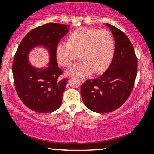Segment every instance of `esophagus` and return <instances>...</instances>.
Returning <instances> with one entry per match:
<instances>
[{"mask_svg":"<svg viewBox=\"0 0 154 154\" xmlns=\"http://www.w3.org/2000/svg\"><path fill=\"white\" fill-rule=\"evenodd\" d=\"M81 82H85V79L81 78Z\"/></svg>","mask_w":154,"mask_h":154,"instance_id":"1","label":"esophagus"}]
</instances>
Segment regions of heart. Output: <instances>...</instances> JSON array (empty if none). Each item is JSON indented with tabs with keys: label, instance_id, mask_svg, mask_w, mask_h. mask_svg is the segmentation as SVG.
<instances>
[{
	"label": "heart",
	"instance_id": "1",
	"mask_svg": "<svg viewBox=\"0 0 154 154\" xmlns=\"http://www.w3.org/2000/svg\"><path fill=\"white\" fill-rule=\"evenodd\" d=\"M115 40L109 31L94 28H79L68 36L67 43L60 42L55 48L57 63L69 67L80 54L82 60L68 69L69 75L85 77L101 74L109 67L115 52Z\"/></svg>",
	"mask_w": 154,
	"mask_h": 154
}]
</instances>
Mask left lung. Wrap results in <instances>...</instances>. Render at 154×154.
I'll use <instances>...</instances> for the list:
<instances>
[{
    "label": "left lung",
    "mask_w": 154,
    "mask_h": 154,
    "mask_svg": "<svg viewBox=\"0 0 154 154\" xmlns=\"http://www.w3.org/2000/svg\"><path fill=\"white\" fill-rule=\"evenodd\" d=\"M115 40V52L107 70L97 77L87 79L81 86L83 102L97 113H109L119 108L133 89L138 61L134 47L125 34L106 23Z\"/></svg>",
    "instance_id": "8db88e82"
}]
</instances>
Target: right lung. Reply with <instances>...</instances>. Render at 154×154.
Masks as SVG:
<instances>
[{"label":"right lung","mask_w":154,"mask_h":154,"mask_svg":"<svg viewBox=\"0 0 154 154\" xmlns=\"http://www.w3.org/2000/svg\"><path fill=\"white\" fill-rule=\"evenodd\" d=\"M69 25L47 23L32 30L20 42L13 64L15 88L25 106L39 113H50L61 106L68 77L60 79L63 70L57 66L55 48L69 31ZM37 45L48 48L51 62L45 69H35L29 64V50Z\"/></svg>","instance_id":"1"}]
</instances>
